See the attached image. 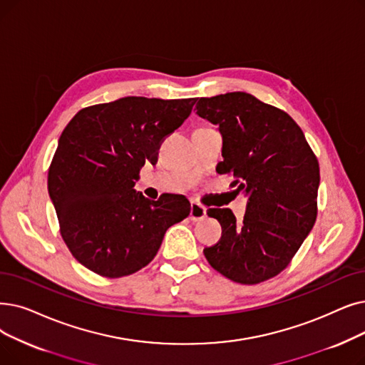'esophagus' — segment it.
Here are the masks:
<instances>
[{"instance_id": "1", "label": "esophagus", "mask_w": 365, "mask_h": 365, "mask_svg": "<svg viewBox=\"0 0 365 365\" xmlns=\"http://www.w3.org/2000/svg\"><path fill=\"white\" fill-rule=\"evenodd\" d=\"M205 213H207V210H205V207H202L201 204L198 202L191 204V213H189L191 220H201L205 217Z\"/></svg>"}]
</instances>
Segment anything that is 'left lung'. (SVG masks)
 Listing matches in <instances>:
<instances>
[{
	"mask_svg": "<svg viewBox=\"0 0 365 365\" xmlns=\"http://www.w3.org/2000/svg\"><path fill=\"white\" fill-rule=\"evenodd\" d=\"M197 115L219 126V174H231L247 197L243 222L230 209H209L220 240L204 249L209 264L243 284L272 279L287 268L318 215L319 164L295 120L246 92L200 98Z\"/></svg>",
	"mask_w": 365,
	"mask_h": 365,
	"instance_id": "left-lung-1",
	"label": "left lung"
}]
</instances>
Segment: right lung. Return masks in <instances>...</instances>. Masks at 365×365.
Returning a JSON list of instances; mask_svg holds the SVG:
<instances>
[{
  "instance_id": "obj_1",
  "label": "right lung",
  "mask_w": 365,
  "mask_h": 365,
  "mask_svg": "<svg viewBox=\"0 0 365 365\" xmlns=\"http://www.w3.org/2000/svg\"><path fill=\"white\" fill-rule=\"evenodd\" d=\"M195 101L125 97L82 108L62 131L47 189L62 239L91 272L110 279L138 272L155 258L165 231L191 213L183 195L153 201L134 185Z\"/></svg>"
}]
</instances>
